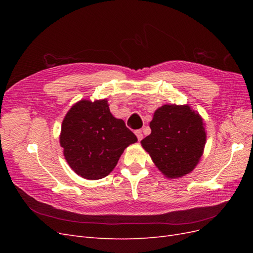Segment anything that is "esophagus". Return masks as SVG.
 <instances>
[{
	"mask_svg": "<svg viewBox=\"0 0 253 253\" xmlns=\"http://www.w3.org/2000/svg\"><path fill=\"white\" fill-rule=\"evenodd\" d=\"M135 134H136V136H137V138H138V140L140 141V140L142 139V137H143L141 129H136V131H135Z\"/></svg>",
	"mask_w": 253,
	"mask_h": 253,
	"instance_id": "esophagus-1",
	"label": "esophagus"
}]
</instances>
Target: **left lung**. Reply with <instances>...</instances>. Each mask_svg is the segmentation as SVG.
Instances as JSON below:
<instances>
[{"instance_id": "left-lung-1", "label": "left lung", "mask_w": 253, "mask_h": 253, "mask_svg": "<svg viewBox=\"0 0 253 253\" xmlns=\"http://www.w3.org/2000/svg\"><path fill=\"white\" fill-rule=\"evenodd\" d=\"M205 124L189 105L165 104L150 122L151 134L141 140L153 163L168 178L193 171L204 153Z\"/></svg>"}]
</instances>
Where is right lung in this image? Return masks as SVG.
<instances>
[{
    "label": "right lung",
    "mask_w": 253,
    "mask_h": 253,
    "mask_svg": "<svg viewBox=\"0 0 253 253\" xmlns=\"http://www.w3.org/2000/svg\"><path fill=\"white\" fill-rule=\"evenodd\" d=\"M137 137L122 119L115 118L106 99L83 100L67 112L61 126L60 145L67 164L83 178L108 176L125 149Z\"/></svg>",
    "instance_id": "obj_1"
}]
</instances>
